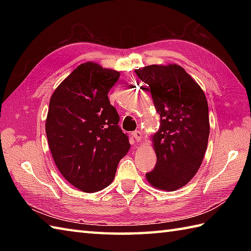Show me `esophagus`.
<instances>
[{"instance_id": "34e87169", "label": "esophagus", "mask_w": 251, "mask_h": 251, "mask_svg": "<svg viewBox=\"0 0 251 251\" xmlns=\"http://www.w3.org/2000/svg\"><path fill=\"white\" fill-rule=\"evenodd\" d=\"M132 137L135 138L137 142H140V141H141V139H142V134H141V131H139V130H135L134 132H132Z\"/></svg>"}]
</instances>
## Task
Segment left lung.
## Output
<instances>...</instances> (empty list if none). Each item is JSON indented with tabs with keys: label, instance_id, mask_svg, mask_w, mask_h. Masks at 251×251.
Segmentation results:
<instances>
[{
	"label": "left lung",
	"instance_id": "1",
	"mask_svg": "<svg viewBox=\"0 0 251 251\" xmlns=\"http://www.w3.org/2000/svg\"><path fill=\"white\" fill-rule=\"evenodd\" d=\"M149 85L161 116L152 137L156 166L146 174L148 182L164 191L182 188L196 175L206 153L209 115L206 96L182 67L152 65L136 69Z\"/></svg>",
	"mask_w": 251,
	"mask_h": 251
}]
</instances>
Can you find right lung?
<instances>
[{
  "mask_svg": "<svg viewBox=\"0 0 251 251\" xmlns=\"http://www.w3.org/2000/svg\"><path fill=\"white\" fill-rule=\"evenodd\" d=\"M120 72L85 62L52 93L45 129L52 158L69 183L87 193L106 188L128 152V137L108 94Z\"/></svg>",
  "mask_w": 251,
  "mask_h": 251,
  "instance_id": "obj_1",
  "label": "right lung"
}]
</instances>
